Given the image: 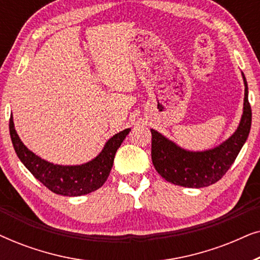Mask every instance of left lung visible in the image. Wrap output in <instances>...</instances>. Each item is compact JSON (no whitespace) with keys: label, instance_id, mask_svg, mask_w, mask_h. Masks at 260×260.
I'll use <instances>...</instances> for the list:
<instances>
[{"label":"left lung","instance_id":"obj_1","mask_svg":"<svg viewBox=\"0 0 260 260\" xmlns=\"http://www.w3.org/2000/svg\"><path fill=\"white\" fill-rule=\"evenodd\" d=\"M244 78V111L239 126L229 140L214 149L200 152L187 151L151 129V159L155 169L177 186L188 188L208 187L218 182L236 161L251 129L252 111L248 103L247 81Z\"/></svg>","mask_w":260,"mask_h":260}]
</instances>
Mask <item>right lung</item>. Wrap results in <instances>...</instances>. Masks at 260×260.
Returning a JSON list of instances; mask_svg holds the SVG:
<instances>
[{"label": "right lung", "mask_w": 260, "mask_h": 260, "mask_svg": "<svg viewBox=\"0 0 260 260\" xmlns=\"http://www.w3.org/2000/svg\"><path fill=\"white\" fill-rule=\"evenodd\" d=\"M130 129H125L110 138L101 154L81 166H59L42 159L31 152L17 136L13 116L9 119V133L14 149L24 167L35 179L53 193L65 197H80L101 188L110 175L117 149L120 147Z\"/></svg>", "instance_id": "1"}]
</instances>
